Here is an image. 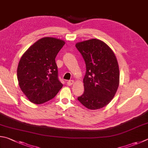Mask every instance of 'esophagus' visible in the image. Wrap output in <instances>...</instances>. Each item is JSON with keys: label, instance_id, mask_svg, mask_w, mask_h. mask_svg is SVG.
<instances>
[{"label": "esophagus", "instance_id": "1", "mask_svg": "<svg viewBox=\"0 0 148 148\" xmlns=\"http://www.w3.org/2000/svg\"><path fill=\"white\" fill-rule=\"evenodd\" d=\"M74 80H69V81H67V85H68L69 86H71V85H73V83H74Z\"/></svg>", "mask_w": 148, "mask_h": 148}]
</instances>
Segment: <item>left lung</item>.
Listing matches in <instances>:
<instances>
[{
	"mask_svg": "<svg viewBox=\"0 0 148 148\" xmlns=\"http://www.w3.org/2000/svg\"><path fill=\"white\" fill-rule=\"evenodd\" d=\"M86 65L84 92L77 100L88 109L107 106L114 98L119 85V67L116 56L108 45L99 39L77 42Z\"/></svg>",
	"mask_w": 148,
	"mask_h": 148,
	"instance_id": "8db88e82",
	"label": "left lung"
}]
</instances>
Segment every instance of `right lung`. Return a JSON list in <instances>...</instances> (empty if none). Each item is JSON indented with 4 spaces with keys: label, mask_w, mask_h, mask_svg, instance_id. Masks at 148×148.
<instances>
[{
    "label": "right lung",
    "mask_w": 148,
    "mask_h": 148,
    "mask_svg": "<svg viewBox=\"0 0 148 148\" xmlns=\"http://www.w3.org/2000/svg\"><path fill=\"white\" fill-rule=\"evenodd\" d=\"M65 43L63 40L44 37L32 45L21 57L17 67L18 85L32 103L49 101L62 88L55 59Z\"/></svg>",
    "instance_id": "add662e5"
}]
</instances>
